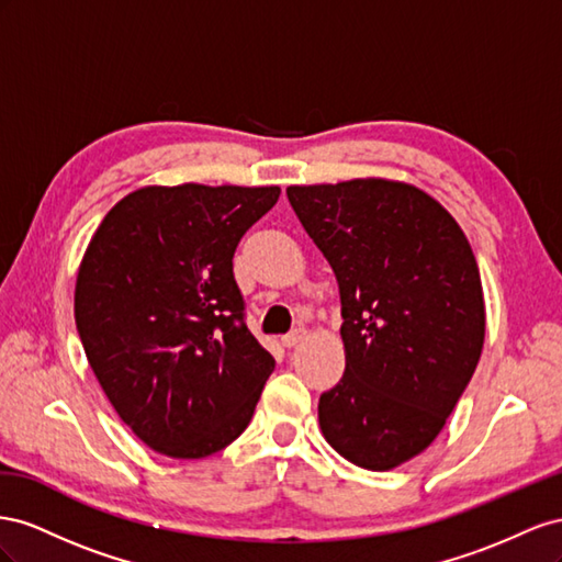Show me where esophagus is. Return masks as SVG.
<instances>
[{
    "instance_id": "obj_1",
    "label": "esophagus",
    "mask_w": 562,
    "mask_h": 562,
    "mask_svg": "<svg viewBox=\"0 0 562 562\" xmlns=\"http://www.w3.org/2000/svg\"><path fill=\"white\" fill-rule=\"evenodd\" d=\"M303 339H306V329L303 327H296V329H292L290 334H284L282 336V346L284 348H294L296 344H301Z\"/></svg>"
}]
</instances>
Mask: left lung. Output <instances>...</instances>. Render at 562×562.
<instances>
[{
	"mask_svg": "<svg viewBox=\"0 0 562 562\" xmlns=\"http://www.w3.org/2000/svg\"><path fill=\"white\" fill-rule=\"evenodd\" d=\"M341 294L346 372L319 395L325 440L391 471L438 438L475 372L485 301L459 223L424 190L386 179L286 188Z\"/></svg>",
	"mask_w": 562,
	"mask_h": 562,
	"instance_id": "8db88e82",
	"label": "left lung"
}]
</instances>
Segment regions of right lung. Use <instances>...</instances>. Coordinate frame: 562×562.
<instances>
[{
  "instance_id": "right-lung-1",
  "label": "right lung",
  "mask_w": 562,
  "mask_h": 562,
  "mask_svg": "<svg viewBox=\"0 0 562 562\" xmlns=\"http://www.w3.org/2000/svg\"><path fill=\"white\" fill-rule=\"evenodd\" d=\"M278 186H148L93 233L75 284L87 360L120 419L155 452L202 459L239 438L276 370L233 276Z\"/></svg>"
}]
</instances>
